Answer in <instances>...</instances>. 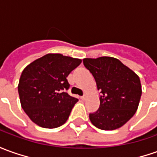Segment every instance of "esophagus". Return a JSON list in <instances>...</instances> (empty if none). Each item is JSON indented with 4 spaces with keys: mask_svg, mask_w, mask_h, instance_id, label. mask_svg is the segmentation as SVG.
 I'll return each mask as SVG.
<instances>
[{
    "mask_svg": "<svg viewBox=\"0 0 157 157\" xmlns=\"http://www.w3.org/2000/svg\"><path fill=\"white\" fill-rule=\"evenodd\" d=\"M86 98H87V95H86V94H83L82 96L81 97V99H82V101H85V100H86Z\"/></svg>",
    "mask_w": 157,
    "mask_h": 157,
    "instance_id": "obj_1",
    "label": "esophagus"
}]
</instances>
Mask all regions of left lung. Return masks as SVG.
I'll list each match as a JSON object with an SVG mask.
<instances>
[{
    "instance_id": "obj_1",
    "label": "left lung",
    "mask_w": 157,
    "mask_h": 157,
    "mask_svg": "<svg viewBox=\"0 0 157 157\" xmlns=\"http://www.w3.org/2000/svg\"><path fill=\"white\" fill-rule=\"evenodd\" d=\"M83 64L93 75L101 93L100 107L89 113L90 121L105 131L121 127L138 107L142 95L139 77L119 59L111 56L85 58Z\"/></svg>"
}]
</instances>
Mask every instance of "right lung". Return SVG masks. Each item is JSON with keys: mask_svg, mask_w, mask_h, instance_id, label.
Returning a JSON list of instances; mask_svg holds the SVG:
<instances>
[{"mask_svg": "<svg viewBox=\"0 0 157 157\" xmlns=\"http://www.w3.org/2000/svg\"><path fill=\"white\" fill-rule=\"evenodd\" d=\"M82 60L61 54H47L23 70L18 86L20 103L36 124L56 128L67 121L78 99L67 93V76Z\"/></svg>", "mask_w": 157, "mask_h": 157, "instance_id": "1", "label": "right lung"}]
</instances>
